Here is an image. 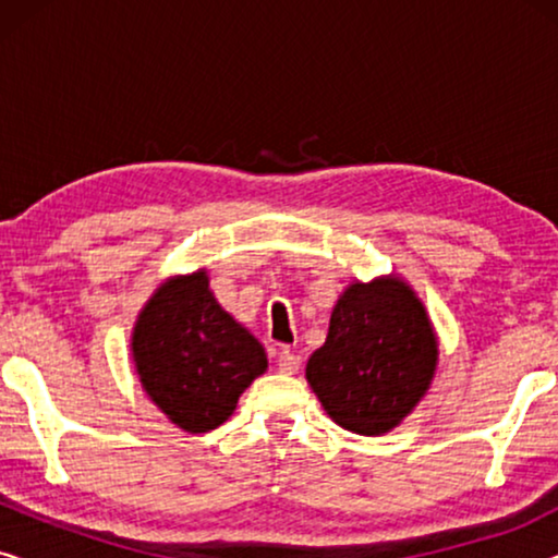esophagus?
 <instances>
[{
  "mask_svg": "<svg viewBox=\"0 0 558 558\" xmlns=\"http://www.w3.org/2000/svg\"><path fill=\"white\" fill-rule=\"evenodd\" d=\"M277 365H279V371H281V373H287V376H294V373L300 371L302 357L296 355L294 350L281 348V350H279V357H277Z\"/></svg>",
  "mask_w": 558,
  "mask_h": 558,
  "instance_id": "1",
  "label": "esophagus"
}]
</instances>
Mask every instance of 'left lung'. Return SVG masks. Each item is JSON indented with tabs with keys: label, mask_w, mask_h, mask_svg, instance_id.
<instances>
[{
	"label": "left lung",
	"mask_w": 558,
	"mask_h": 558,
	"mask_svg": "<svg viewBox=\"0 0 558 558\" xmlns=\"http://www.w3.org/2000/svg\"><path fill=\"white\" fill-rule=\"evenodd\" d=\"M437 365L439 338L424 302L407 279L386 274L342 289L304 376L335 424L380 437L418 407Z\"/></svg>",
	"instance_id": "8db88e82"
}]
</instances>
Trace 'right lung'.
Returning <instances> with one entry per match:
<instances>
[{
  "label": "right lung",
  "mask_w": 558,
  "mask_h": 558,
  "mask_svg": "<svg viewBox=\"0 0 558 558\" xmlns=\"http://www.w3.org/2000/svg\"><path fill=\"white\" fill-rule=\"evenodd\" d=\"M129 350L149 401L190 434L223 424L269 368L262 342L218 304L205 269L174 274L155 289Z\"/></svg>",
  "instance_id": "1"
}]
</instances>
